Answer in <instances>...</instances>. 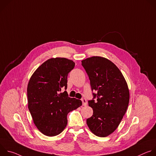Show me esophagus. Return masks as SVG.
<instances>
[{
	"instance_id": "1",
	"label": "esophagus",
	"mask_w": 156,
	"mask_h": 156,
	"mask_svg": "<svg viewBox=\"0 0 156 156\" xmlns=\"http://www.w3.org/2000/svg\"><path fill=\"white\" fill-rule=\"evenodd\" d=\"M81 101H82V103H83V105L84 106H86L87 105V101L85 98H83L81 99Z\"/></svg>"
}]
</instances>
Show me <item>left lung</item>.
Wrapping results in <instances>:
<instances>
[{
  "label": "left lung",
  "mask_w": 156,
  "mask_h": 156,
  "mask_svg": "<svg viewBox=\"0 0 156 156\" xmlns=\"http://www.w3.org/2000/svg\"><path fill=\"white\" fill-rule=\"evenodd\" d=\"M90 80L94 98L88 101L93 115L86 120L91 131L106 137L117 128L128 108L129 93L127 83L117 66L108 59L93 56L81 61Z\"/></svg>",
  "instance_id": "1"
}]
</instances>
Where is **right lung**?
I'll list each match as a JSON object with an SVG mask.
<instances>
[{
	"instance_id": "obj_1",
	"label": "right lung",
	"mask_w": 156,
	"mask_h": 156,
	"mask_svg": "<svg viewBox=\"0 0 156 156\" xmlns=\"http://www.w3.org/2000/svg\"><path fill=\"white\" fill-rule=\"evenodd\" d=\"M73 60L51 58L36 70L28 84V108L37 128L48 136L62 133L67 125V114L81 106L82 102L60 93L67 87V76L75 67Z\"/></svg>"
}]
</instances>
